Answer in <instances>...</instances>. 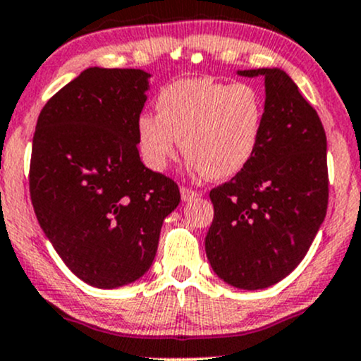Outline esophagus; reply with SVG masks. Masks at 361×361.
Segmentation results:
<instances>
[{"label": "esophagus", "mask_w": 361, "mask_h": 361, "mask_svg": "<svg viewBox=\"0 0 361 361\" xmlns=\"http://www.w3.org/2000/svg\"><path fill=\"white\" fill-rule=\"evenodd\" d=\"M197 196H200V192L192 191V189H189V188H180L182 201H192V200H196Z\"/></svg>", "instance_id": "obj_1"}]
</instances>
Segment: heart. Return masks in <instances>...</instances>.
<instances>
[{"instance_id":"obj_1","label":"heart","mask_w":361,"mask_h":361,"mask_svg":"<svg viewBox=\"0 0 361 361\" xmlns=\"http://www.w3.org/2000/svg\"><path fill=\"white\" fill-rule=\"evenodd\" d=\"M263 120L262 94L250 84L176 80L158 94L157 115L135 120L139 157L149 170L164 172L180 141L189 172L228 179L253 158Z\"/></svg>"}]
</instances>
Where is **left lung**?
I'll return each mask as SVG.
<instances>
[{
	"label": "left lung",
	"mask_w": 361,
	"mask_h": 361,
	"mask_svg": "<svg viewBox=\"0 0 361 361\" xmlns=\"http://www.w3.org/2000/svg\"><path fill=\"white\" fill-rule=\"evenodd\" d=\"M265 80V120L253 158L212 189L208 262L224 282L255 290L293 272L327 213V139L300 87L281 68L239 71Z\"/></svg>",
	"instance_id": "obj_1"
}]
</instances>
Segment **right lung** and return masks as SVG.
<instances>
[{
  "mask_svg": "<svg viewBox=\"0 0 361 361\" xmlns=\"http://www.w3.org/2000/svg\"><path fill=\"white\" fill-rule=\"evenodd\" d=\"M151 73L91 67L44 104L30 158L37 222L80 281L115 289L149 270L164 220L180 201L142 165L135 120Z\"/></svg>",
  "mask_w": 361,
  "mask_h": 361,
  "instance_id": "1",
  "label": "right lung"
}]
</instances>
